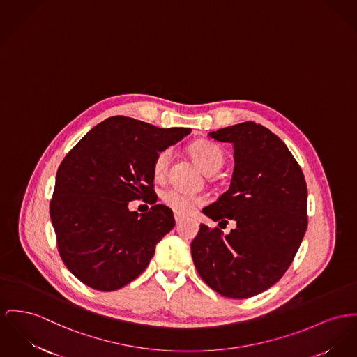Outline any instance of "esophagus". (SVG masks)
<instances>
[{
    "label": "esophagus",
    "instance_id": "34e87169",
    "mask_svg": "<svg viewBox=\"0 0 357 357\" xmlns=\"http://www.w3.org/2000/svg\"><path fill=\"white\" fill-rule=\"evenodd\" d=\"M183 215L178 214V213H174V220H176V223L178 225V223H181L183 222Z\"/></svg>",
    "mask_w": 357,
    "mask_h": 357
}]
</instances>
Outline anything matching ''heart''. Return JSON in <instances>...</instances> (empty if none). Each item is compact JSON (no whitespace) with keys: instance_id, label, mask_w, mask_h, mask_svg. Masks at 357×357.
Segmentation results:
<instances>
[{"instance_id":"b5f03b06","label":"heart","mask_w":357,"mask_h":357,"mask_svg":"<svg viewBox=\"0 0 357 357\" xmlns=\"http://www.w3.org/2000/svg\"><path fill=\"white\" fill-rule=\"evenodd\" d=\"M190 154L192 160L197 164L206 174L216 173L225 161V155L222 149L214 142L210 141H196L190 146ZM172 160V149L161 150L153 164V173L157 178H162L167 174V167ZM162 200L169 207L176 210L177 213L187 214L192 208L202 203V199L196 196H190L174 190H169L164 193Z\"/></svg>"}]
</instances>
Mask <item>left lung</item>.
<instances>
[{"label": "left lung", "mask_w": 357, "mask_h": 357, "mask_svg": "<svg viewBox=\"0 0 357 357\" xmlns=\"http://www.w3.org/2000/svg\"><path fill=\"white\" fill-rule=\"evenodd\" d=\"M208 137L233 144L234 170L229 190L203 214L236 227L223 234L202 223L190 253L213 289L245 299L278 283L294 260L307 229V185L285 143L261 124L245 121Z\"/></svg>", "instance_id": "left-lung-1"}]
</instances>
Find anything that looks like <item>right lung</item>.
<instances>
[{"mask_svg":"<svg viewBox=\"0 0 357 357\" xmlns=\"http://www.w3.org/2000/svg\"><path fill=\"white\" fill-rule=\"evenodd\" d=\"M190 131L112 116L63 158L50 215L59 255L84 284L115 291L147 268L155 245L176 225L172 210L155 204L153 164L161 150ZM141 197H149L155 206L144 215L130 212L128 202Z\"/></svg>","mask_w":357,"mask_h":357,"instance_id":"obj_1","label":"right lung"}]
</instances>
